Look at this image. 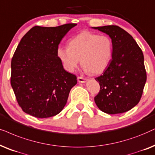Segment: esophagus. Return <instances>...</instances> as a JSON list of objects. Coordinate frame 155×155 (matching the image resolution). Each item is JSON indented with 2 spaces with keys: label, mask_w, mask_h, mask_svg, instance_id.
I'll use <instances>...</instances> for the list:
<instances>
[{
  "label": "esophagus",
  "mask_w": 155,
  "mask_h": 155,
  "mask_svg": "<svg viewBox=\"0 0 155 155\" xmlns=\"http://www.w3.org/2000/svg\"><path fill=\"white\" fill-rule=\"evenodd\" d=\"M78 82H81V83H84V82H85L86 81H87V79L86 78H84L82 77H78Z\"/></svg>",
  "instance_id": "esophagus-1"
}]
</instances>
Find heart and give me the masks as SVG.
Segmentation results:
<instances>
[{
	"mask_svg": "<svg viewBox=\"0 0 155 155\" xmlns=\"http://www.w3.org/2000/svg\"><path fill=\"white\" fill-rule=\"evenodd\" d=\"M57 55L63 67L72 73L80 63L86 72L100 74L108 67L113 55V43L107 35L83 31L70 40L68 47L60 46Z\"/></svg>",
	"mask_w": 155,
	"mask_h": 155,
	"instance_id": "1",
	"label": "heart"
}]
</instances>
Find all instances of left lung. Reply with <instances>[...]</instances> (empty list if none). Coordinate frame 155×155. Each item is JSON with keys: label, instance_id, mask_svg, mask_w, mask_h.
I'll return each mask as SVG.
<instances>
[{"label": "left lung", "instance_id": "left-lung-1", "mask_svg": "<svg viewBox=\"0 0 155 155\" xmlns=\"http://www.w3.org/2000/svg\"><path fill=\"white\" fill-rule=\"evenodd\" d=\"M107 34L113 55L102 75L96 78L100 90L95 97L98 108L107 114L129 111L138 104L147 80L144 55L131 35L117 25L93 27Z\"/></svg>", "mask_w": 155, "mask_h": 155}]
</instances>
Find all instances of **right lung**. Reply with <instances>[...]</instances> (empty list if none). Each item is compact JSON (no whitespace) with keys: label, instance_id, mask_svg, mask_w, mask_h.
<instances>
[{"label":"right lung","instance_id":"add662e5","mask_svg":"<svg viewBox=\"0 0 155 155\" xmlns=\"http://www.w3.org/2000/svg\"><path fill=\"white\" fill-rule=\"evenodd\" d=\"M76 23L34 26L22 38L11 60V84L23 112L38 118L63 110L77 77L63 68L58 45Z\"/></svg>","mask_w":155,"mask_h":155}]
</instances>
